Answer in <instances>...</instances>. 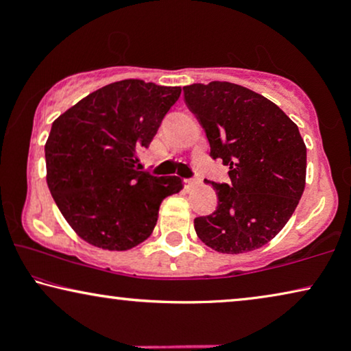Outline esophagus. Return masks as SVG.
Segmentation results:
<instances>
[{"instance_id": "1", "label": "esophagus", "mask_w": 351, "mask_h": 351, "mask_svg": "<svg viewBox=\"0 0 351 351\" xmlns=\"http://www.w3.org/2000/svg\"><path fill=\"white\" fill-rule=\"evenodd\" d=\"M184 184H185L186 189H191V186L198 184V179H185V180H184Z\"/></svg>"}]
</instances>
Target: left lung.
<instances>
[{"label": "left lung", "mask_w": 351, "mask_h": 351, "mask_svg": "<svg viewBox=\"0 0 351 351\" xmlns=\"http://www.w3.org/2000/svg\"><path fill=\"white\" fill-rule=\"evenodd\" d=\"M184 97L204 129L210 158L230 169V184L210 182L217 209L195 219L196 234L222 254L262 247L304 193L306 147L299 128L271 100L227 81L185 86Z\"/></svg>", "instance_id": "8db88e82"}]
</instances>
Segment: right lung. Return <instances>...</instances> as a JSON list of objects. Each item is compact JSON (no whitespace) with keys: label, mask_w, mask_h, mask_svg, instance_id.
Returning <instances> with one entry per match:
<instances>
[{"label":"right lung","mask_w":351,"mask_h":351,"mask_svg":"<svg viewBox=\"0 0 351 351\" xmlns=\"http://www.w3.org/2000/svg\"><path fill=\"white\" fill-rule=\"evenodd\" d=\"M177 86L123 80L104 86L52 123L47 186L70 227L93 246L128 251L155 228L162 199L182 190L177 176L141 171L162 118L180 97Z\"/></svg>","instance_id":"add662e5"}]
</instances>
